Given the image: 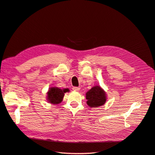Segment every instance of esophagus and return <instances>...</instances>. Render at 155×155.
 <instances>
[{"label":"esophagus","instance_id":"esophagus-1","mask_svg":"<svg viewBox=\"0 0 155 155\" xmlns=\"http://www.w3.org/2000/svg\"><path fill=\"white\" fill-rule=\"evenodd\" d=\"M72 90H73L74 91H76V92H78V91H80V88H79V87H73V88H72Z\"/></svg>","mask_w":155,"mask_h":155}]
</instances>
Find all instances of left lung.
<instances>
[{
	"label": "left lung",
	"instance_id": "8db88e82",
	"mask_svg": "<svg viewBox=\"0 0 155 155\" xmlns=\"http://www.w3.org/2000/svg\"><path fill=\"white\" fill-rule=\"evenodd\" d=\"M87 104L92 108L102 106L107 101V94L100 86H94L86 93Z\"/></svg>",
	"mask_w": 155,
	"mask_h": 155
}]
</instances>
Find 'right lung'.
<instances>
[{
  "instance_id": "add662e5",
  "label": "right lung",
  "mask_w": 155,
  "mask_h": 155,
  "mask_svg": "<svg viewBox=\"0 0 155 155\" xmlns=\"http://www.w3.org/2000/svg\"><path fill=\"white\" fill-rule=\"evenodd\" d=\"M68 92H69L68 88L61 89L56 87H50L46 93V100L51 104H59L63 101L64 93Z\"/></svg>"
}]
</instances>
